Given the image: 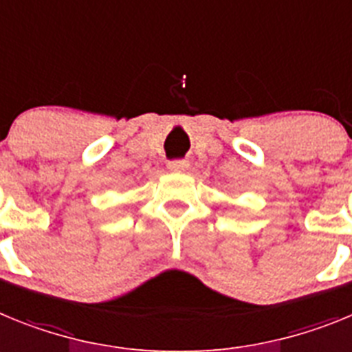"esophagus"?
Segmentation results:
<instances>
[{
    "mask_svg": "<svg viewBox=\"0 0 352 352\" xmlns=\"http://www.w3.org/2000/svg\"><path fill=\"white\" fill-rule=\"evenodd\" d=\"M188 167H190V162L185 160V158H182V160H173L167 164V169L169 170H188Z\"/></svg>",
    "mask_w": 352,
    "mask_h": 352,
    "instance_id": "esophagus-1",
    "label": "esophagus"
}]
</instances>
